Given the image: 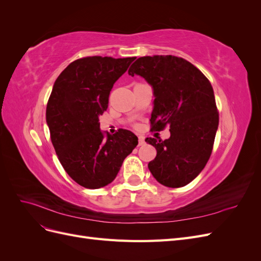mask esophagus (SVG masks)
<instances>
[{
	"mask_svg": "<svg viewBox=\"0 0 261 261\" xmlns=\"http://www.w3.org/2000/svg\"><path fill=\"white\" fill-rule=\"evenodd\" d=\"M145 145V138L143 136H139L138 138V146H144Z\"/></svg>",
	"mask_w": 261,
	"mask_h": 261,
	"instance_id": "34e87169",
	"label": "esophagus"
}]
</instances>
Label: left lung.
<instances>
[{"instance_id":"1","label":"left lung","mask_w":261,"mask_h":261,"mask_svg":"<svg viewBox=\"0 0 261 261\" xmlns=\"http://www.w3.org/2000/svg\"><path fill=\"white\" fill-rule=\"evenodd\" d=\"M128 74L140 75L152 86L151 130L170 126L169 139L146 138L156 149L154 160L148 163L150 172L167 187L187 185L206 167L219 125L209 80L191 62L173 55L139 58Z\"/></svg>"}]
</instances>
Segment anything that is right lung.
Wrapping results in <instances>:
<instances>
[{
  "instance_id": "right-lung-1",
  "label": "right lung",
  "mask_w": 261,
  "mask_h": 261,
  "mask_svg": "<svg viewBox=\"0 0 261 261\" xmlns=\"http://www.w3.org/2000/svg\"><path fill=\"white\" fill-rule=\"evenodd\" d=\"M135 58L87 57L63 70L46 105L52 145L67 174L77 184L97 189L111 183L123 161L138 145L130 130L113 135L100 129L114 83Z\"/></svg>"
}]
</instances>
